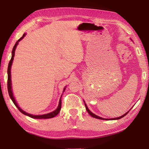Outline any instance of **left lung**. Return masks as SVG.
I'll use <instances>...</instances> for the list:
<instances>
[{"mask_svg": "<svg viewBox=\"0 0 149 149\" xmlns=\"http://www.w3.org/2000/svg\"><path fill=\"white\" fill-rule=\"evenodd\" d=\"M132 40V39H131ZM84 104H85V108H86V110H87V111L88 112V113H89V114H90V116H91L92 117H93V118H97V119H99V120H119V119H121V118H123V117H124L127 114L128 112H129V111H130V110L128 111V112H127L126 113H125L123 115H122V116H120V117H118V118H102V117H100V116H97V115H96V114H95L94 113H93L91 111L89 108H88V107H87V104H86V103H85V102L84 101Z\"/></svg>", "mask_w": 149, "mask_h": 149, "instance_id": "obj_1", "label": "left lung"}]
</instances>
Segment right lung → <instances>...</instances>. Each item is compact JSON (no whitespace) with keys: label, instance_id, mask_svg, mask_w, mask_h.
Returning a JSON list of instances; mask_svg holds the SVG:
<instances>
[{"label":"right lung","instance_id":"1","mask_svg":"<svg viewBox=\"0 0 149 149\" xmlns=\"http://www.w3.org/2000/svg\"><path fill=\"white\" fill-rule=\"evenodd\" d=\"M26 35V33H24L23 36H22L21 38L19 39H18V41H17L16 44L13 47V49H12V58H11V60L10 61L9 64H8V94L10 97V99H12V102H14V104H15V106L18 108V110L21 112L22 114H24V115H26L27 116H29L30 118H35V119H49V118H54L57 116V114H58V113L60 112V109H61V104H62V102H61V98L62 97V94L65 91V88H66V86H65L64 89H63V92H62V94L61 95V97L60 98V100H59V103H58V107L56 110H54V111H52L51 112H49V113H47V114H41V115H33V114H29V113H27L26 112H25L24 110H22L21 108L19 107V105L17 104V103L16 102V99H15V98L14 97V94H13V91H12V80H11V68H12V63H13V60H14V55H15V50H16V47L17 46V45L19 44V42L21 41L22 39H23L24 38V37Z\"/></svg>","mask_w":149,"mask_h":149}]
</instances>
